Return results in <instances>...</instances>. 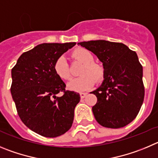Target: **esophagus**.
I'll return each mask as SVG.
<instances>
[{"mask_svg":"<svg viewBox=\"0 0 158 158\" xmlns=\"http://www.w3.org/2000/svg\"><path fill=\"white\" fill-rule=\"evenodd\" d=\"M86 94H87V93H80V94H79L81 98H84L86 96Z\"/></svg>","mask_w":158,"mask_h":158,"instance_id":"34e87169","label":"esophagus"}]
</instances>
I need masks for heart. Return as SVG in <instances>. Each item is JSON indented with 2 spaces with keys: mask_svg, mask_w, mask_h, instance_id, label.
<instances>
[{
  "mask_svg": "<svg viewBox=\"0 0 158 158\" xmlns=\"http://www.w3.org/2000/svg\"><path fill=\"white\" fill-rule=\"evenodd\" d=\"M74 58L85 64L82 68L80 77L71 81L68 87L74 91H84L91 88L98 82H102L105 77V69L99 64L94 63V57L89 50L79 48L72 52ZM55 73L64 80H69L72 78L70 68L64 56H60L56 59L54 64Z\"/></svg>",
  "mask_w": 158,
  "mask_h": 158,
  "instance_id": "1",
  "label": "heart"
}]
</instances>
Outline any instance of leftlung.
<instances>
[{"label": "left lung", "instance_id": "1", "mask_svg": "<svg viewBox=\"0 0 158 158\" xmlns=\"http://www.w3.org/2000/svg\"><path fill=\"white\" fill-rule=\"evenodd\" d=\"M103 63L102 84L91 92L98 102L94 116L99 124L120 128L134 120L144 100L143 66L137 54L124 44L105 40L79 42Z\"/></svg>", "mask_w": 158, "mask_h": 158}]
</instances>
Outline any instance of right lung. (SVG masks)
Returning a JSON list of instances; mask_svg holds the SVG:
<instances>
[{
    "instance_id": "add662e5",
    "label": "right lung",
    "mask_w": 158,
    "mask_h": 158,
    "mask_svg": "<svg viewBox=\"0 0 158 158\" xmlns=\"http://www.w3.org/2000/svg\"><path fill=\"white\" fill-rule=\"evenodd\" d=\"M76 44H40L23 52L12 69L11 94L17 113L28 128L44 137L61 135L73 123L80 96L65 89V83L55 73L54 64ZM60 92L63 95L57 97Z\"/></svg>"
}]
</instances>
